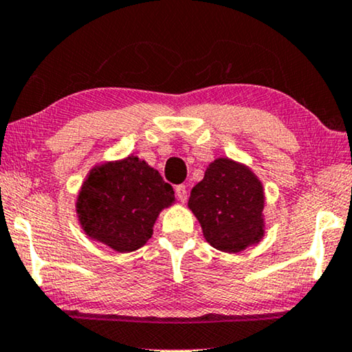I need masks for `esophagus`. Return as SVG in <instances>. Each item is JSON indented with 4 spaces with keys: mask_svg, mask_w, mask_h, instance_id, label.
Masks as SVG:
<instances>
[{
    "mask_svg": "<svg viewBox=\"0 0 352 352\" xmlns=\"http://www.w3.org/2000/svg\"><path fill=\"white\" fill-rule=\"evenodd\" d=\"M175 194H177L178 201H180V202H185L186 199H188L186 186H185V185H178V186H175Z\"/></svg>",
    "mask_w": 352,
    "mask_h": 352,
    "instance_id": "esophagus-1",
    "label": "esophagus"
}]
</instances>
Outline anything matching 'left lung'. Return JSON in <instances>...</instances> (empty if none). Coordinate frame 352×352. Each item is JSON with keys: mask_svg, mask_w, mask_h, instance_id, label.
Here are the masks:
<instances>
[{"mask_svg": "<svg viewBox=\"0 0 352 352\" xmlns=\"http://www.w3.org/2000/svg\"><path fill=\"white\" fill-rule=\"evenodd\" d=\"M188 207L201 223L207 242L224 253H239L264 235V191L253 172L229 158L207 167L191 190Z\"/></svg>", "mask_w": 352, "mask_h": 352, "instance_id": "obj_1", "label": "left lung"}]
</instances>
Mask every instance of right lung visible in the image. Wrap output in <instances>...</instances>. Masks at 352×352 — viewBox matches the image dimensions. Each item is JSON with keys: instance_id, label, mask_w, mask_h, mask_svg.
Instances as JSON below:
<instances>
[{"instance_id": "add662e5", "label": "right lung", "mask_w": 352, "mask_h": 352, "mask_svg": "<svg viewBox=\"0 0 352 352\" xmlns=\"http://www.w3.org/2000/svg\"><path fill=\"white\" fill-rule=\"evenodd\" d=\"M174 188L138 156L96 166L83 182L77 214L83 232L118 253L139 250L153 234Z\"/></svg>"}]
</instances>
